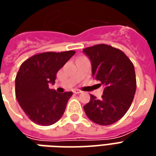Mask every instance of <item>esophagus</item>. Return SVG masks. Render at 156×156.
Masks as SVG:
<instances>
[{
  "label": "esophagus",
  "instance_id": "34e87169",
  "mask_svg": "<svg viewBox=\"0 0 156 156\" xmlns=\"http://www.w3.org/2000/svg\"><path fill=\"white\" fill-rule=\"evenodd\" d=\"M73 93L76 94H80V93H82V92L80 91V90H78V89H74V90H73Z\"/></svg>",
  "mask_w": 156,
  "mask_h": 156
}]
</instances>
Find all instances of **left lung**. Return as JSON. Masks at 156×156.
<instances>
[{
  "mask_svg": "<svg viewBox=\"0 0 156 156\" xmlns=\"http://www.w3.org/2000/svg\"><path fill=\"white\" fill-rule=\"evenodd\" d=\"M90 60L92 75L104 86L101 99L90 95L83 106L88 118L99 125H110L123 117L130 107L136 90L134 67L120 50L98 44L83 50Z\"/></svg>",
  "mask_w": 156,
  "mask_h": 156,
  "instance_id": "1",
  "label": "left lung"
}]
</instances>
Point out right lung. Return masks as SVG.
<instances>
[{
	"label": "right lung",
	"instance_id": "obj_1",
	"mask_svg": "<svg viewBox=\"0 0 156 156\" xmlns=\"http://www.w3.org/2000/svg\"><path fill=\"white\" fill-rule=\"evenodd\" d=\"M75 54L74 51H48L32 56L19 68L15 80L16 98L35 124L48 126L62 118L73 92L59 94L50 89L56 75Z\"/></svg>",
	"mask_w": 156,
	"mask_h": 156
}]
</instances>
